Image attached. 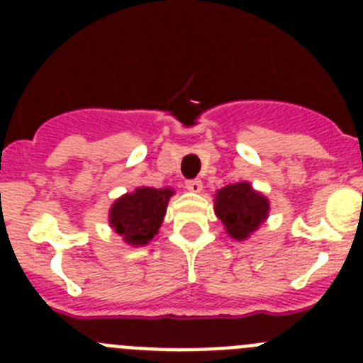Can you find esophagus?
<instances>
[{"label":"esophagus","instance_id":"obj_1","mask_svg":"<svg viewBox=\"0 0 363 363\" xmlns=\"http://www.w3.org/2000/svg\"><path fill=\"white\" fill-rule=\"evenodd\" d=\"M185 187H187V191L191 192H200L201 189H203V184H201V179L194 178V179H187V182H185Z\"/></svg>","mask_w":363,"mask_h":363}]
</instances>
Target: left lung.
I'll return each instance as SVG.
<instances>
[{"instance_id":"8db88e82","label":"left lung","mask_w":363,"mask_h":363,"mask_svg":"<svg viewBox=\"0 0 363 363\" xmlns=\"http://www.w3.org/2000/svg\"><path fill=\"white\" fill-rule=\"evenodd\" d=\"M214 213L230 238L243 242L269 216V200L247 182L227 185L216 192Z\"/></svg>"}]
</instances>
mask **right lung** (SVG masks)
<instances>
[{"mask_svg":"<svg viewBox=\"0 0 363 363\" xmlns=\"http://www.w3.org/2000/svg\"><path fill=\"white\" fill-rule=\"evenodd\" d=\"M172 194L174 191L171 187H138L112 203L108 223L125 243L134 247L147 245L158 234Z\"/></svg>","mask_w":363,"mask_h":363,"instance_id":"1","label":"right lung"}]
</instances>
